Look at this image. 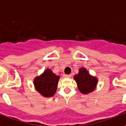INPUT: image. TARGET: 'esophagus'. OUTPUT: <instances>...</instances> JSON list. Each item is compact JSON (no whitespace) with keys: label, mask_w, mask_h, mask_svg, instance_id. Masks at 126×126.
Segmentation results:
<instances>
[{"label":"esophagus","mask_w":126,"mask_h":126,"mask_svg":"<svg viewBox=\"0 0 126 126\" xmlns=\"http://www.w3.org/2000/svg\"><path fill=\"white\" fill-rule=\"evenodd\" d=\"M63 76H64L65 78H70V77L72 76V74H64Z\"/></svg>","instance_id":"esophagus-1"}]
</instances>
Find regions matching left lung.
<instances>
[{"mask_svg": "<svg viewBox=\"0 0 126 126\" xmlns=\"http://www.w3.org/2000/svg\"><path fill=\"white\" fill-rule=\"evenodd\" d=\"M74 79L78 85L79 91L82 94H87L95 89L97 84V78L89 75L88 72L81 68L78 74L74 76Z\"/></svg>", "mask_w": 126, "mask_h": 126, "instance_id": "1", "label": "left lung"}]
</instances>
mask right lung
I'll return each instance as SVG.
<instances>
[{
    "label": "right lung",
    "mask_w": 126,
    "mask_h": 126,
    "mask_svg": "<svg viewBox=\"0 0 126 126\" xmlns=\"http://www.w3.org/2000/svg\"><path fill=\"white\" fill-rule=\"evenodd\" d=\"M59 76H56L50 69H46L44 74L35 79L36 90L44 97L52 96L56 92Z\"/></svg>",
    "instance_id": "right-lung-1"
}]
</instances>
